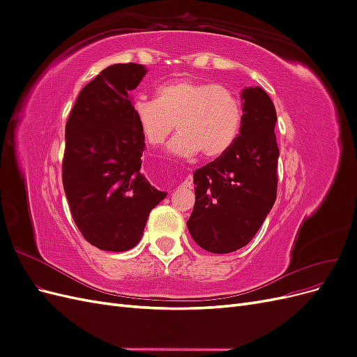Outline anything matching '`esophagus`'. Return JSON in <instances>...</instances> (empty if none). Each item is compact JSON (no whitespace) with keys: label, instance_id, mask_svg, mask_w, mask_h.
Instances as JSON below:
<instances>
[{"label":"esophagus","instance_id":"34e87169","mask_svg":"<svg viewBox=\"0 0 357 357\" xmlns=\"http://www.w3.org/2000/svg\"><path fill=\"white\" fill-rule=\"evenodd\" d=\"M193 185V178H192V176H188L185 180L181 181V185H180V188H190Z\"/></svg>","mask_w":357,"mask_h":357}]
</instances>
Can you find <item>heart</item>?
<instances>
[{
    "mask_svg": "<svg viewBox=\"0 0 357 357\" xmlns=\"http://www.w3.org/2000/svg\"><path fill=\"white\" fill-rule=\"evenodd\" d=\"M132 113L150 146L165 143L176 126L178 132L168 152L183 159L199 152L205 158L222 156L241 126V105L229 88L193 79L159 84L155 100L139 96L132 102Z\"/></svg>",
    "mask_w": 357,
    "mask_h": 357,
    "instance_id": "1",
    "label": "heart"
}]
</instances>
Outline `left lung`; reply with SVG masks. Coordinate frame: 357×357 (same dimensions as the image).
<instances>
[{
  "label": "left lung",
  "instance_id": "8db88e82",
  "mask_svg": "<svg viewBox=\"0 0 357 357\" xmlns=\"http://www.w3.org/2000/svg\"><path fill=\"white\" fill-rule=\"evenodd\" d=\"M241 101L240 135L193 172L195 205L188 229L199 247L218 255L250 243L277 198L275 107L259 86L243 89Z\"/></svg>",
  "mask_w": 357,
  "mask_h": 357
}]
</instances>
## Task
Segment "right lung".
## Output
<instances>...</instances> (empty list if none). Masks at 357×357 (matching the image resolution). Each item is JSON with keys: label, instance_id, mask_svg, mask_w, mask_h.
<instances>
[{"label": "right lung", "instance_id": "1", "mask_svg": "<svg viewBox=\"0 0 357 357\" xmlns=\"http://www.w3.org/2000/svg\"><path fill=\"white\" fill-rule=\"evenodd\" d=\"M147 70L114 63L80 91L66 125L62 183L84 240L125 252L142 240L150 211L167 197L142 174L144 138L129 92Z\"/></svg>", "mask_w": 357, "mask_h": 357}]
</instances>
